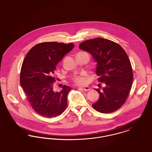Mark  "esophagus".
Here are the masks:
<instances>
[{
	"label": "esophagus",
	"mask_w": 152,
	"mask_h": 152,
	"mask_svg": "<svg viewBox=\"0 0 152 152\" xmlns=\"http://www.w3.org/2000/svg\"><path fill=\"white\" fill-rule=\"evenodd\" d=\"M80 88H82L83 91H88L90 90V88L88 86H84L80 87Z\"/></svg>",
	"instance_id": "34e87169"
}]
</instances>
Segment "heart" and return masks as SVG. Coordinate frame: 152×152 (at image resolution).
I'll list each match as a JSON object with an SVG mask.
<instances>
[{
  "label": "heart",
  "mask_w": 152,
  "mask_h": 152,
  "mask_svg": "<svg viewBox=\"0 0 152 152\" xmlns=\"http://www.w3.org/2000/svg\"><path fill=\"white\" fill-rule=\"evenodd\" d=\"M86 74L85 73H82L80 75L75 76L73 80L77 84H84L86 83Z\"/></svg>",
  "instance_id": "obj_1"
}]
</instances>
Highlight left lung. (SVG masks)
Returning <instances> with one entry per match:
<instances>
[{
  "label": "left lung",
  "instance_id": "obj_1",
  "mask_svg": "<svg viewBox=\"0 0 152 152\" xmlns=\"http://www.w3.org/2000/svg\"><path fill=\"white\" fill-rule=\"evenodd\" d=\"M79 48L90 53L96 63L98 80L104 83L99 98L93 107L101 113L116 111L124 104L130 92L133 73L129 57L116 43L101 37L82 42Z\"/></svg>",
  "mask_w": 152,
  "mask_h": 152
}]
</instances>
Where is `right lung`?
<instances>
[{
  "mask_svg": "<svg viewBox=\"0 0 152 152\" xmlns=\"http://www.w3.org/2000/svg\"><path fill=\"white\" fill-rule=\"evenodd\" d=\"M75 45L57 42L39 43L26 55L20 73V84L36 112L47 117L61 115L67 106L71 90L64 85L59 92L53 90V76L56 66Z\"/></svg>",
  "mask_w": 152,
  "mask_h": 152,
  "instance_id": "add662e5",
  "label": "right lung"
}]
</instances>
